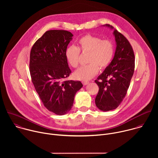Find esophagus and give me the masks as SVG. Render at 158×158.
I'll use <instances>...</instances> for the list:
<instances>
[{"label":"esophagus","instance_id":"esophagus-1","mask_svg":"<svg viewBox=\"0 0 158 158\" xmlns=\"http://www.w3.org/2000/svg\"><path fill=\"white\" fill-rule=\"evenodd\" d=\"M82 82L83 85H87V84H88L89 83V81H82Z\"/></svg>","mask_w":158,"mask_h":158}]
</instances>
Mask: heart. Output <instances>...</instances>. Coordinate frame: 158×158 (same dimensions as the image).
<instances>
[{
  "label": "heart",
  "instance_id": "obj_1",
  "mask_svg": "<svg viewBox=\"0 0 158 158\" xmlns=\"http://www.w3.org/2000/svg\"><path fill=\"white\" fill-rule=\"evenodd\" d=\"M78 46L67 47L65 55L69 64L74 68L79 64L80 51L89 54L87 65H83L75 71L74 76L77 79L87 81L94 77L101 69H106L110 63L114 54V44L110 39L87 34L79 39Z\"/></svg>",
  "mask_w": 158,
  "mask_h": 158
}]
</instances>
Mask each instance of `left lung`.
Instances as JSON below:
<instances>
[{
  "instance_id": "8db88e82",
  "label": "left lung",
  "mask_w": 158,
  "mask_h": 158,
  "mask_svg": "<svg viewBox=\"0 0 158 158\" xmlns=\"http://www.w3.org/2000/svg\"><path fill=\"white\" fill-rule=\"evenodd\" d=\"M112 29L109 24L106 25ZM116 49L114 57L104 71L95 80L99 92L95 99L101 110L116 109L125 98L135 67V57L129 40L116 29L113 32Z\"/></svg>"
}]
</instances>
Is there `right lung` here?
I'll use <instances>...</instances> for the list:
<instances>
[{
    "label": "right lung",
    "instance_id": "obj_1",
    "mask_svg": "<svg viewBox=\"0 0 158 158\" xmlns=\"http://www.w3.org/2000/svg\"><path fill=\"white\" fill-rule=\"evenodd\" d=\"M73 35L63 30L45 32L33 45L29 71L36 92L44 106L57 115L69 112L80 81L65 80L71 73L65 52Z\"/></svg>",
    "mask_w": 158,
    "mask_h": 158
}]
</instances>
